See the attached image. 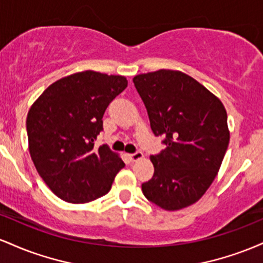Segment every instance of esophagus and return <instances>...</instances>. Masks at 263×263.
<instances>
[{
	"label": "esophagus",
	"instance_id": "esophagus-1",
	"mask_svg": "<svg viewBox=\"0 0 263 263\" xmlns=\"http://www.w3.org/2000/svg\"><path fill=\"white\" fill-rule=\"evenodd\" d=\"M128 157H129V159H131V161L136 162V161H138V159L143 158V153H142V152H140V151H138V152L132 153V155H128Z\"/></svg>",
	"mask_w": 263,
	"mask_h": 263
}]
</instances>
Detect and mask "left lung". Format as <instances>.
<instances>
[{
  "mask_svg": "<svg viewBox=\"0 0 263 263\" xmlns=\"http://www.w3.org/2000/svg\"><path fill=\"white\" fill-rule=\"evenodd\" d=\"M134 84L153 134L165 137V149L151 156L155 174L142 184L144 197L170 211L197 203L215 179L230 141L224 105L179 70L136 75Z\"/></svg>",
  "mask_w": 263,
  "mask_h": 263,
  "instance_id": "1",
  "label": "left lung"
}]
</instances>
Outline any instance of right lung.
Segmentation results:
<instances>
[{
	"mask_svg": "<svg viewBox=\"0 0 263 263\" xmlns=\"http://www.w3.org/2000/svg\"><path fill=\"white\" fill-rule=\"evenodd\" d=\"M127 86L121 75L85 70L57 80L27 115L35 170L57 197L83 204L110 192L125 167L106 144L95 148L108 104Z\"/></svg>",
	"mask_w": 263,
	"mask_h": 263,
	"instance_id": "right-lung-1",
	"label": "right lung"
}]
</instances>
